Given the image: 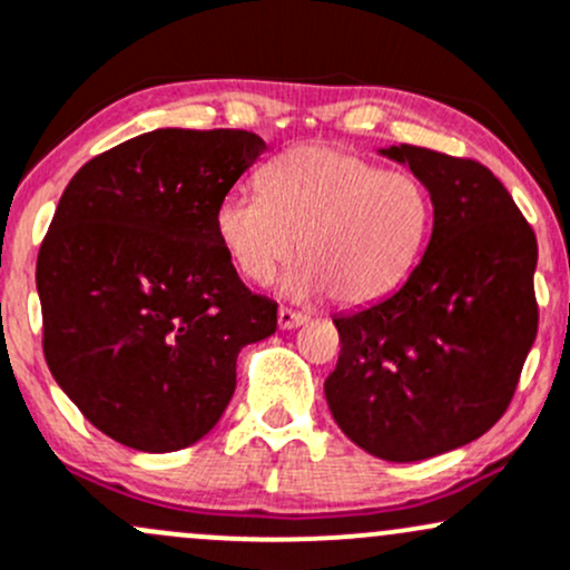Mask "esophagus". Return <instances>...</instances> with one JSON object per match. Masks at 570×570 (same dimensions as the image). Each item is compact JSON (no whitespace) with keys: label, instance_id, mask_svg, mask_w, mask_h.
I'll return each mask as SVG.
<instances>
[{"label":"esophagus","instance_id":"34e87169","mask_svg":"<svg viewBox=\"0 0 570 570\" xmlns=\"http://www.w3.org/2000/svg\"><path fill=\"white\" fill-rule=\"evenodd\" d=\"M308 322V316L299 314V311H292V308H278V327L281 330H295L299 324Z\"/></svg>","mask_w":570,"mask_h":570}]
</instances>
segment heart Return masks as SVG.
Wrapping results in <instances>:
<instances>
[{"label": "heart", "mask_w": 570, "mask_h": 570, "mask_svg": "<svg viewBox=\"0 0 570 570\" xmlns=\"http://www.w3.org/2000/svg\"><path fill=\"white\" fill-rule=\"evenodd\" d=\"M430 218L416 175L381 170L343 148L299 146L267 167L262 191L224 194L216 233L246 278H271L297 246L303 262L284 278L286 295L333 292L337 303L365 305L414 271Z\"/></svg>", "instance_id": "1"}]
</instances>
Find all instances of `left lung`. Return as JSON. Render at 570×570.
Instances as JSON below:
<instances>
[{
	"instance_id": "left-lung-1",
	"label": "left lung",
	"mask_w": 570,
	"mask_h": 570,
	"mask_svg": "<svg viewBox=\"0 0 570 570\" xmlns=\"http://www.w3.org/2000/svg\"><path fill=\"white\" fill-rule=\"evenodd\" d=\"M433 199V235L390 297L335 316L324 381L337 428L367 454L416 462L484 435L509 409L539 333V243L505 186L473 159L381 148Z\"/></svg>"
}]
</instances>
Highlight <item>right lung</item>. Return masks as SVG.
Segmentation results:
<instances>
[{
	"instance_id": "add662e5",
	"label": "right lung",
	"mask_w": 570,
	"mask_h": 570,
	"mask_svg": "<svg viewBox=\"0 0 570 570\" xmlns=\"http://www.w3.org/2000/svg\"><path fill=\"white\" fill-rule=\"evenodd\" d=\"M246 129H156L86 161L37 256L42 352L97 430L137 452L208 435L278 305L246 289L216 208L265 151Z\"/></svg>"
}]
</instances>
